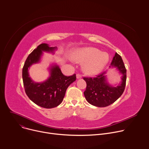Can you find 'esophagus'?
<instances>
[{
    "instance_id": "esophagus-1",
    "label": "esophagus",
    "mask_w": 149,
    "mask_h": 149,
    "mask_svg": "<svg viewBox=\"0 0 149 149\" xmlns=\"http://www.w3.org/2000/svg\"><path fill=\"white\" fill-rule=\"evenodd\" d=\"M76 77H77V79H79V78H82L81 75H79V74H77Z\"/></svg>"
}]
</instances>
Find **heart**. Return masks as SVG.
Returning <instances> with one entry per match:
<instances>
[{
    "label": "heart",
    "mask_w": 149,
    "mask_h": 149,
    "mask_svg": "<svg viewBox=\"0 0 149 149\" xmlns=\"http://www.w3.org/2000/svg\"><path fill=\"white\" fill-rule=\"evenodd\" d=\"M73 61L84 63L83 72L90 76L101 72L109 62V55L106 52L93 47H86L75 49L72 54Z\"/></svg>",
    "instance_id": "b5f03b06"
}]
</instances>
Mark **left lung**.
Wrapping results in <instances>:
<instances>
[{
    "label": "left lung",
    "instance_id": "obj_1",
    "mask_svg": "<svg viewBox=\"0 0 149 149\" xmlns=\"http://www.w3.org/2000/svg\"><path fill=\"white\" fill-rule=\"evenodd\" d=\"M109 68H115L120 77L119 84H111L108 81L107 71L96 78H84L87 83L84 92L86 100L96 107H106L114 103L123 94L126 84L127 70L122 58L117 53L113 58Z\"/></svg>",
    "mask_w": 149,
    "mask_h": 149
}]
</instances>
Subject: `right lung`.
Masks as SVG:
<instances>
[{
    "label": "right lung",
    "instance_id": "add662e5",
    "mask_svg": "<svg viewBox=\"0 0 149 149\" xmlns=\"http://www.w3.org/2000/svg\"><path fill=\"white\" fill-rule=\"evenodd\" d=\"M57 49V47H50L47 43L40 45L29 55L22 69L23 83L26 95L35 104L46 109L55 107L62 102L67 88L76 80V75L65 76L59 66L56 63H52L47 68L49 72L47 79L37 83L30 77L29 70L33 65L41 62L43 52L55 54Z\"/></svg>",
    "mask_w": 149,
    "mask_h": 149
}]
</instances>
